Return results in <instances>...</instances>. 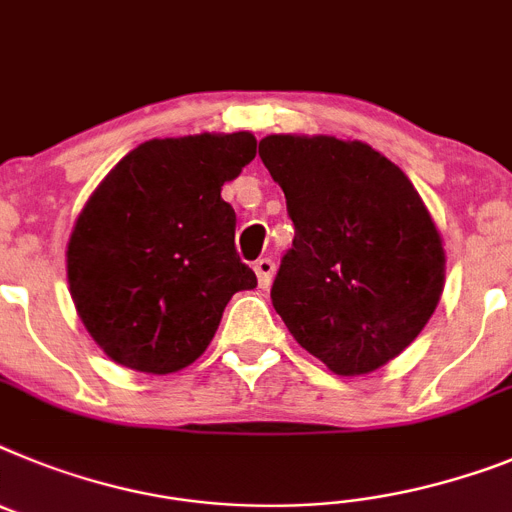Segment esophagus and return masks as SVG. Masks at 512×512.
Segmentation results:
<instances>
[{
	"label": "esophagus",
	"instance_id": "esophagus-1",
	"mask_svg": "<svg viewBox=\"0 0 512 512\" xmlns=\"http://www.w3.org/2000/svg\"><path fill=\"white\" fill-rule=\"evenodd\" d=\"M256 277H259V287H269L272 285V277H274V261L272 259H259L256 261Z\"/></svg>",
	"mask_w": 512,
	"mask_h": 512
}]
</instances>
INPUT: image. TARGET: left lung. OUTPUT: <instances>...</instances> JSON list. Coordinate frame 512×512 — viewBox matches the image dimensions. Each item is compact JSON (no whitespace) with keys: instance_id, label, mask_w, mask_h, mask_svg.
<instances>
[{"instance_id":"obj_1","label":"left lung","mask_w":512,"mask_h":512,"mask_svg":"<svg viewBox=\"0 0 512 512\" xmlns=\"http://www.w3.org/2000/svg\"><path fill=\"white\" fill-rule=\"evenodd\" d=\"M259 157L295 225L272 305L336 375L373 373L438 308L445 253L412 181L370 144L272 134Z\"/></svg>"}]
</instances>
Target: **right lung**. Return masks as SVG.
I'll list each match as a JSON object with an SVG mask.
<instances>
[{"instance_id": "add662e5", "label": "right lung", "mask_w": 512, "mask_h": 512, "mask_svg": "<svg viewBox=\"0 0 512 512\" xmlns=\"http://www.w3.org/2000/svg\"><path fill=\"white\" fill-rule=\"evenodd\" d=\"M253 157L248 131L150 139L90 196L69 238L67 277L111 360L155 375L186 368L235 292L256 287L235 251V209L220 196Z\"/></svg>"}]
</instances>
